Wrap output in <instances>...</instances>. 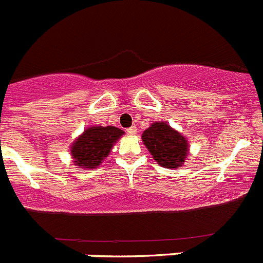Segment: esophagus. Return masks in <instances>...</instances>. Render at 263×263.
I'll use <instances>...</instances> for the list:
<instances>
[{
	"label": "esophagus",
	"mask_w": 263,
	"mask_h": 263,
	"mask_svg": "<svg viewBox=\"0 0 263 263\" xmlns=\"http://www.w3.org/2000/svg\"><path fill=\"white\" fill-rule=\"evenodd\" d=\"M126 132L129 134H136L137 133V127L136 126H132V127H129V129H126Z\"/></svg>",
	"instance_id": "esophagus-1"
}]
</instances>
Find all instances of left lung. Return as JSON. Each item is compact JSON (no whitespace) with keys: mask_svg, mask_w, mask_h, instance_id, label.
<instances>
[{"mask_svg":"<svg viewBox=\"0 0 263 263\" xmlns=\"http://www.w3.org/2000/svg\"><path fill=\"white\" fill-rule=\"evenodd\" d=\"M142 141L159 166L178 168L188 155V141L175 129L164 124L154 122L142 134Z\"/></svg>","mask_w":263,"mask_h":263,"instance_id":"left-lung-1","label":"left lung"}]
</instances>
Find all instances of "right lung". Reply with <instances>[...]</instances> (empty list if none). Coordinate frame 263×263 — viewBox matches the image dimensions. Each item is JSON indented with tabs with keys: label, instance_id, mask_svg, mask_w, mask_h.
Here are the masks:
<instances>
[{
	"label": "right lung",
	"instance_id": "obj_1",
	"mask_svg": "<svg viewBox=\"0 0 263 263\" xmlns=\"http://www.w3.org/2000/svg\"><path fill=\"white\" fill-rule=\"evenodd\" d=\"M124 130L116 126H90L71 145L73 163L81 168H96L110 153Z\"/></svg>",
	"mask_w": 263,
	"mask_h": 263
}]
</instances>
